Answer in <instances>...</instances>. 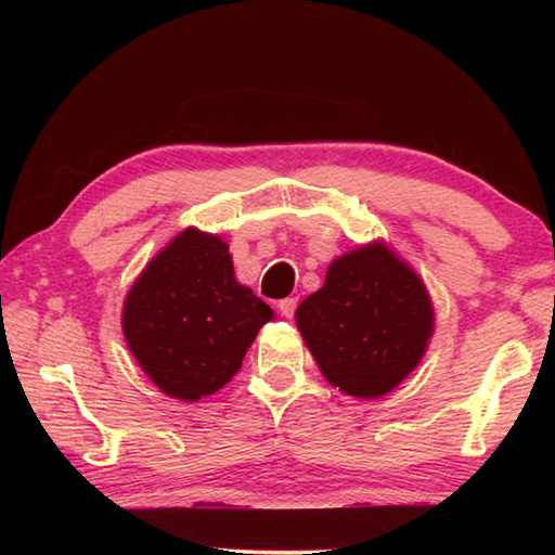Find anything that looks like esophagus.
<instances>
[{"mask_svg":"<svg viewBox=\"0 0 555 555\" xmlns=\"http://www.w3.org/2000/svg\"><path fill=\"white\" fill-rule=\"evenodd\" d=\"M296 308H298V298H294V296L279 300V311H281V315H284V318H294Z\"/></svg>","mask_w":555,"mask_h":555,"instance_id":"34e87169","label":"esophagus"}]
</instances>
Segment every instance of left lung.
Returning <instances> with one entry per match:
<instances>
[{
    "label": "left lung",
    "instance_id": "obj_1",
    "mask_svg": "<svg viewBox=\"0 0 555 555\" xmlns=\"http://www.w3.org/2000/svg\"><path fill=\"white\" fill-rule=\"evenodd\" d=\"M325 379L350 397L391 391L416 367L434 333L426 286L382 244L335 259L321 291L296 311Z\"/></svg>",
    "mask_w": 555,
    "mask_h": 555
}]
</instances>
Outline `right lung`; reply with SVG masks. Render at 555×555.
I'll return each mask as SVG.
<instances>
[{
  "instance_id": "1",
  "label": "right lung",
  "mask_w": 555,
  "mask_h": 555,
  "mask_svg": "<svg viewBox=\"0 0 555 555\" xmlns=\"http://www.w3.org/2000/svg\"><path fill=\"white\" fill-rule=\"evenodd\" d=\"M271 308L234 279L228 244L185 230L127 294L121 327L131 354L168 397H210L242 367Z\"/></svg>"
}]
</instances>
